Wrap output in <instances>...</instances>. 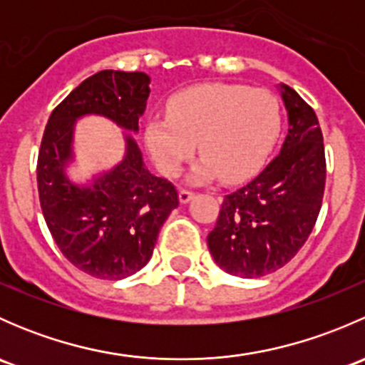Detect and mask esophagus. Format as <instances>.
<instances>
[{"instance_id": "esophagus-1", "label": "esophagus", "mask_w": 365, "mask_h": 365, "mask_svg": "<svg viewBox=\"0 0 365 365\" xmlns=\"http://www.w3.org/2000/svg\"><path fill=\"white\" fill-rule=\"evenodd\" d=\"M192 197H194V192H190V190H180L178 192V201L182 205H187Z\"/></svg>"}]
</instances>
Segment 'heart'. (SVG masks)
<instances>
[{"mask_svg":"<svg viewBox=\"0 0 365 365\" xmlns=\"http://www.w3.org/2000/svg\"><path fill=\"white\" fill-rule=\"evenodd\" d=\"M168 111L146 120V148L162 175L175 176L197 143L203 157L187 175L190 183L249 178L264 164L281 132L277 98L240 84L192 86L171 97Z\"/></svg>","mask_w":365,"mask_h":365,"instance_id":"1","label":"heart"}]
</instances>
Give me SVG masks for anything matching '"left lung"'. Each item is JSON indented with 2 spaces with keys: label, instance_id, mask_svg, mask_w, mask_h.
Masks as SVG:
<instances>
[{
  "label": "left lung",
  "instance_id": "8db88e82",
  "mask_svg": "<svg viewBox=\"0 0 365 365\" xmlns=\"http://www.w3.org/2000/svg\"><path fill=\"white\" fill-rule=\"evenodd\" d=\"M288 113L281 152L252 182L227 194L208 249L224 272L252 279L284 267L311 235L325 190V148L311 106L277 84Z\"/></svg>",
  "mask_w": 365,
  "mask_h": 365
}]
</instances>
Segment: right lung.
<instances>
[{"label":"right lung","mask_w":365,"mask_h":365,"mask_svg":"<svg viewBox=\"0 0 365 365\" xmlns=\"http://www.w3.org/2000/svg\"><path fill=\"white\" fill-rule=\"evenodd\" d=\"M148 97L145 72L101 70L54 109L43 132L36 165L43 219L63 256L91 277L118 281L141 270L162 224L178 206L175 187L146 169L132 135ZM86 115L120 126L125 152L113 168L77 182L68 168L76 162L75 125Z\"/></svg>","instance_id":"right-lung-1"}]
</instances>
